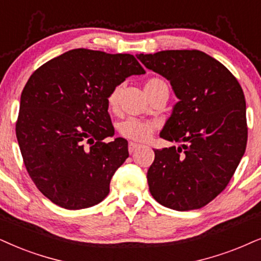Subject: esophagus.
Returning <instances> with one entry per match:
<instances>
[{"instance_id":"obj_1","label":"esophagus","mask_w":261,"mask_h":261,"mask_svg":"<svg viewBox=\"0 0 261 261\" xmlns=\"http://www.w3.org/2000/svg\"><path fill=\"white\" fill-rule=\"evenodd\" d=\"M140 148H141V144L135 143V142H130V143H128V153L134 154L135 151H136L137 149H140Z\"/></svg>"}]
</instances>
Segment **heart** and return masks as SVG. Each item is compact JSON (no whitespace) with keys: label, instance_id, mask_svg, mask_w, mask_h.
I'll return each mask as SVG.
<instances>
[{"label":"heart","instance_id":"heart-1","mask_svg":"<svg viewBox=\"0 0 261 261\" xmlns=\"http://www.w3.org/2000/svg\"><path fill=\"white\" fill-rule=\"evenodd\" d=\"M167 87V84L165 83L163 79L160 78H151L144 85V90L146 94L149 95L151 92L158 90L159 88ZM120 96V87L114 88L108 96V106L112 110H114L118 106V101H119ZM156 128V125L151 121H143L135 119V118H128L121 121L118 126L119 134L121 136L127 138V140L136 141V142H144L149 138Z\"/></svg>","mask_w":261,"mask_h":261}]
</instances>
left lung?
<instances>
[{"mask_svg":"<svg viewBox=\"0 0 261 261\" xmlns=\"http://www.w3.org/2000/svg\"><path fill=\"white\" fill-rule=\"evenodd\" d=\"M170 82L178 98L160 137L180 146L155 149L149 191L176 211L206 206L225 189L246 150L245 95L223 64L200 50L138 54Z\"/></svg>","mask_w":261,"mask_h":261,"instance_id":"8db88e82","label":"left lung"}]
</instances>
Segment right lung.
Segmentation results:
<instances>
[{"instance_id":"right-lung-1","label":"right lung","mask_w":261,"mask_h":261,"mask_svg":"<svg viewBox=\"0 0 261 261\" xmlns=\"http://www.w3.org/2000/svg\"><path fill=\"white\" fill-rule=\"evenodd\" d=\"M146 71L134 55L73 49L29 78L20 97L16 140L38 190L66 210L100 203L128 158L114 136L108 96L130 75Z\"/></svg>"}]
</instances>
